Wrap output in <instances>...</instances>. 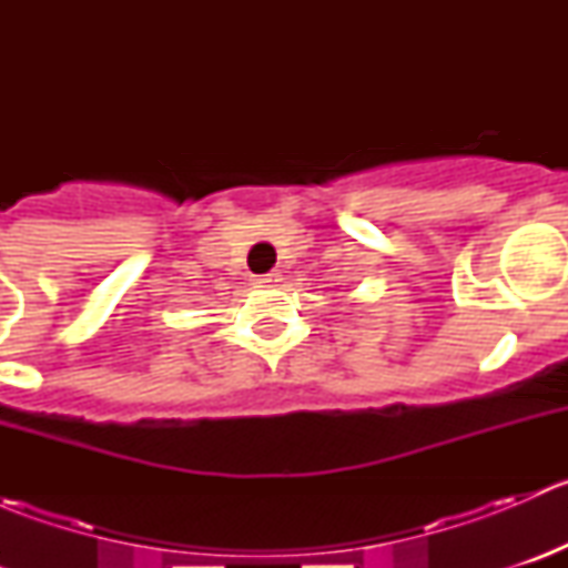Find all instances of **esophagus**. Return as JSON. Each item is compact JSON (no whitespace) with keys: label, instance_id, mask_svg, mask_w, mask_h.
I'll use <instances>...</instances> for the list:
<instances>
[{"label":"esophagus","instance_id":"esophagus-1","mask_svg":"<svg viewBox=\"0 0 568 568\" xmlns=\"http://www.w3.org/2000/svg\"><path fill=\"white\" fill-rule=\"evenodd\" d=\"M255 283H257V285H268V288H272V285L283 283V274H280L277 268H274V272H268V274H261V277H255Z\"/></svg>","mask_w":568,"mask_h":568}]
</instances>
